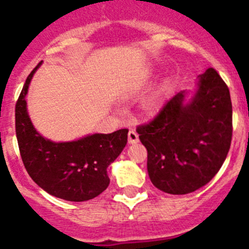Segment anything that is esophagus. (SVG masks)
Here are the masks:
<instances>
[{
    "instance_id": "34e87169",
    "label": "esophagus",
    "mask_w": 249,
    "mask_h": 249,
    "mask_svg": "<svg viewBox=\"0 0 249 249\" xmlns=\"http://www.w3.org/2000/svg\"><path fill=\"white\" fill-rule=\"evenodd\" d=\"M138 141H140V138H138V134H137V132L133 131V129H131V131L128 132V143L133 144V143H137Z\"/></svg>"
}]
</instances>
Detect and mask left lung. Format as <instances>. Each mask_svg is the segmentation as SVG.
<instances>
[{
    "instance_id": "1",
    "label": "left lung",
    "mask_w": 249,
    "mask_h": 249,
    "mask_svg": "<svg viewBox=\"0 0 249 249\" xmlns=\"http://www.w3.org/2000/svg\"><path fill=\"white\" fill-rule=\"evenodd\" d=\"M180 91L158 115L137 126L147 148L153 185L164 193L184 195L210 182L225 161L232 141L230 90L213 68L199 77V90L184 105Z\"/></svg>"
}]
</instances>
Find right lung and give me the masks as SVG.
<instances>
[{"label":"right lung","instance_id":"right-lung-1","mask_svg":"<svg viewBox=\"0 0 249 249\" xmlns=\"http://www.w3.org/2000/svg\"><path fill=\"white\" fill-rule=\"evenodd\" d=\"M39 64L28 75L16 102V136L20 158L29 177L48 194L68 201H88L108 186L107 168L126 147L128 129L65 143L43 138L29 120L24 100Z\"/></svg>","mask_w":249,"mask_h":249}]
</instances>
